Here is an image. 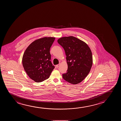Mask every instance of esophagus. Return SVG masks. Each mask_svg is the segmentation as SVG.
Returning <instances> with one entry per match:
<instances>
[{"mask_svg":"<svg viewBox=\"0 0 121 121\" xmlns=\"http://www.w3.org/2000/svg\"><path fill=\"white\" fill-rule=\"evenodd\" d=\"M59 66H60V64H58V65H56V68H58V67H59Z\"/></svg>","mask_w":121,"mask_h":121,"instance_id":"esophagus-1","label":"esophagus"}]
</instances>
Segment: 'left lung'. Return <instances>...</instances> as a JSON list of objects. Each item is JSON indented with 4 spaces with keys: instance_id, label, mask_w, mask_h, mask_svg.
Segmentation results:
<instances>
[{
    "instance_id": "8db88e82",
    "label": "left lung",
    "mask_w": 121,
    "mask_h": 121,
    "mask_svg": "<svg viewBox=\"0 0 121 121\" xmlns=\"http://www.w3.org/2000/svg\"><path fill=\"white\" fill-rule=\"evenodd\" d=\"M58 43L63 47L68 65L63 79L70 84H76L82 82L89 73L93 59L91 49L85 42L73 36L61 37Z\"/></svg>"
}]
</instances>
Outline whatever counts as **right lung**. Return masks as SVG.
Returning a JSON list of instances; mask_svg holds the SVG:
<instances>
[{
  "label": "right lung",
  "instance_id": "right-lung-1",
  "mask_svg": "<svg viewBox=\"0 0 121 121\" xmlns=\"http://www.w3.org/2000/svg\"><path fill=\"white\" fill-rule=\"evenodd\" d=\"M54 37H45L32 42L23 54L22 65L28 76L36 82L49 78L55 68L51 62L50 49Z\"/></svg>",
  "mask_w": 121,
  "mask_h": 121
}]
</instances>
